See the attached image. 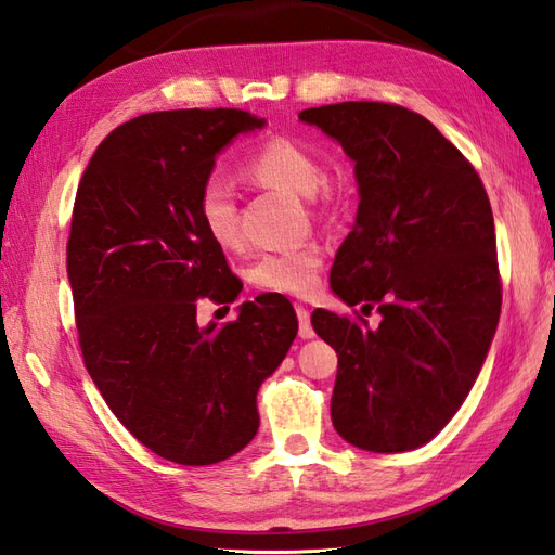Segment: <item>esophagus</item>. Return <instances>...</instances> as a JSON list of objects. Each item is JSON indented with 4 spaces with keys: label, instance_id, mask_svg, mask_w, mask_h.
Wrapping results in <instances>:
<instances>
[{
    "label": "esophagus",
    "instance_id": "1",
    "mask_svg": "<svg viewBox=\"0 0 555 555\" xmlns=\"http://www.w3.org/2000/svg\"><path fill=\"white\" fill-rule=\"evenodd\" d=\"M295 314H298V321H300V338L302 340H309L314 338V328H312V321H309V309L302 307V305H295Z\"/></svg>",
    "mask_w": 555,
    "mask_h": 555
}]
</instances>
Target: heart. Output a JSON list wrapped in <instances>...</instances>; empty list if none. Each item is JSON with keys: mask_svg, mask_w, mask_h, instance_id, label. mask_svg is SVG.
<instances>
[{"mask_svg": "<svg viewBox=\"0 0 555 555\" xmlns=\"http://www.w3.org/2000/svg\"><path fill=\"white\" fill-rule=\"evenodd\" d=\"M241 172L260 184L288 189L298 196H314L324 170L317 153L305 146L302 141L291 137H269L262 141L250 156L243 160ZM196 215L205 234H208L219 248H236L241 243L238 222V201L236 193L224 179H205ZM324 253L319 246H302L279 253H267L250 269V281L260 291L283 293V295H307L317 288Z\"/></svg>", "mask_w": 555, "mask_h": 555, "instance_id": "obj_1", "label": "heart"}]
</instances>
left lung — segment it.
Segmentation results:
<instances>
[{
	"label": "left lung",
	"instance_id": "8db88e82",
	"mask_svg": "<svg viewBox=\"0 0 555 555\" xmlns=\"http://www.w3.org/2000/svg\"><path fill=\"white\" fill-rule=\"evenodd\" d=\"M354 160L357 222L331 288L362 317L314 309L338 354L331 421L366 452H409L440 433L485 364L501 312L494 217L482 179L423 115L380 101L307 108Z\"/></svg>",
	"mask_w": 555,
	"mask_h": 555
}]
</instances>
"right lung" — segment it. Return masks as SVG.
Segmentation results:
<instances>
[{"instance_id": "1", "label": "right lung", "mask_w": 555, "mask_h": 555, "mask_svg": "<svg viewBox=\"0 0 555 555\" xmlns=\"http://www.w3.org/2000/svg\"><path fill=\"white\" fill-rule=\"evenodd\" d=\"M238 108L146 113L101 141L75 193L68 281L85 366L118 421L182 466L234 456L257 428V390L298 333L279 293L201 328L198 300L243 283L205 234L196 201L217 153L260 130Z\"/></svg>"}]
</instances>
